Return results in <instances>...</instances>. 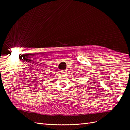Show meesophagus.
Returning a JSON list of instances; mask_svg holds the SVG:
<instances>
[{
	"label": "esophagus",
	"mask_w": 130,
	"mask_h": 130,
	"mask_svg": "<svg viewBox=\"0 0 130 130\" xmlns=\"http://www.w3.org/2000/svg\"><path fill=\"white\" fill-rule=\"evenodd\" d=\"M67 71H66V70H62V71H61V73H63V74H66L67 73Z\"/></svg>",
	"instance_id": "1"
}]
</instances>
